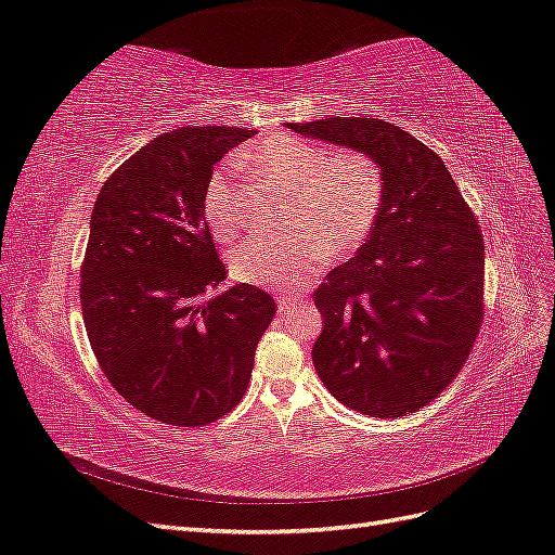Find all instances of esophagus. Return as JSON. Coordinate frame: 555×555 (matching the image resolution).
<instances>
[{"label": "esophagus", "instance_id": "esophagus-1", "mask_svg": "<svg viewBox=\"0 0 555 555\" xmlns=\"http://www.w3.org/2000/svg\"><path fill=\"white\" fill-rule=\"evenodd\" d=\"M300 304H304V298H300V296H278V312L287 314L294 308H298Z\"/></svg>", "mask_w": 555, "mask_h": 555}]
</instances>
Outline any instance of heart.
<instances>
[{"mask_svg":"<svg viewBox=\"0 0 555 555\" xmlns=\"http://www.w3.org/2000/svg\"><path fill=\"white\" fill-rule=\"evenodd\" d=\"M238 162L271 188L287 194L278 241L251 238L229 255L231 278L257 287H296L314 263L357 251L384 204V169L365 150L326 147L292 133H271L249 145ZM204 217L215 238L229 241L238 231L236 188L217 169L204 190Z\"/></svg>","mask_w":555,"mask_h":555,"instance_id":"heart-1","label":"heart"}]
</instances>
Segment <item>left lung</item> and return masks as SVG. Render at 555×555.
I'll return each instance as SVG.
<instances>
[{"mask_svg": "<svg viewBox=\"0 0 555 555\" xmlns=\"http://www.w3.org/2000/svg\"><path fill=\"white\" fill-rule=\"evenodd\" d=\"M300 137L365 150L384 204L361 249L314 296V371L343 405L393 418L426 408L461 373L483 319V238L444 162L377 117L287 122Z\"/></svg>", "mask_w": 555, "mask_h": 555, "instance_id": "left-lung-1", "label": "left lung"}]
</instances>
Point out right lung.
I'll list each match as a JSON object with an SVG mask.
<instances>
[{"instance_id":"1","label":"right lung","mask_w":555,"mask_h":555,"mask_svg":"<svg viewBox=\"0 0 555 555\" xmlns=\"http://www.w3.org/2000/svg\"><path fill=\"white\" fill-rule=\"evenodd\" d=\"M249 129L182 127L104 182L90 217L80 306L94 357L129 405L162 424H212L238 405L275 300L227 280L204 217L215 164Z\"/></svg>"}]
</instances>
